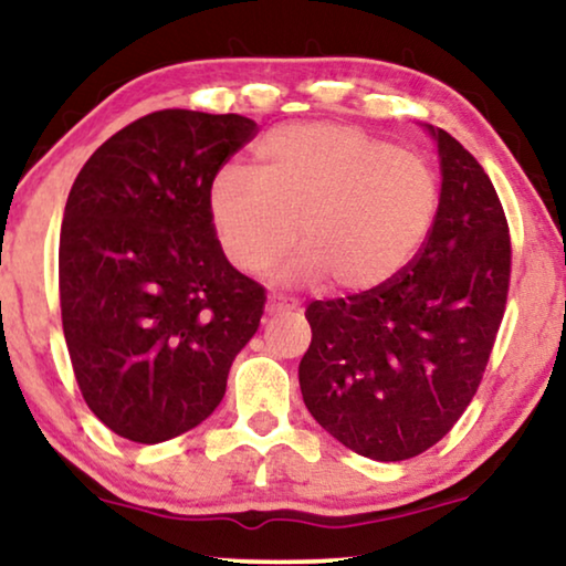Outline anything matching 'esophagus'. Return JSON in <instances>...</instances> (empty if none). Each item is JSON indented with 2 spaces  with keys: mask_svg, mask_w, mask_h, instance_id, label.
<instances>
[{
  "mask_svg": "<svg viewBox=\"0 0 566 566\" xmlns=\"http://www.w3.org/2000/svg\"><path fill=\"white\" fill-rule=\"evenodd\" d=\"M291 308H296V301L289 298V296H268V304H265V312L268 314H283V312H291Z\"/></svg>",
  "mask_w": 566,
  "mask_h": 566,
  "instance_id": "34e87169",
  "label": "esophagus"
}]
</instances>
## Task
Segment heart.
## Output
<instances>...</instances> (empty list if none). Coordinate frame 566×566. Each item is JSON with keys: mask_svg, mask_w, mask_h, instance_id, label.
Masks as SVG:
<instances>
[{"mask_svg": "<svg viewBox=\"0 0 566 566\" xmlns=\"http://www.w3.org/2000/svg\"><path fill=\"white\" fill-rule=\"evenodd\" d=\"M440 185L428 161L345 123H291L254 146L250 177L221 172L208 216L239 273L273 268L298 239L296 277L363 293L399 275L438 219Z\"/></svg>", "mask_w": 566, "mask_h": 566, "instance_id": "heart-1", "label": "heart"}]
</instances>
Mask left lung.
<instances>
[{
  "label": "left lung",
  "mask_w": 566,
  "mask_h": 566,
  "mask_svg": "<svg viewBox=\"0 0 566 566\" xmlns=\"http://www.w3.org/2000/svg\"><path fill=\"white\" fill-rule=\"evenodd\" d=\"M440 206L415 260L374 291L312 301L308 412L376 461L415 459L467 412L505 316L510 227L482 165L443 128Z\"/></svg>",
  "instance_id": "1"
}]
</instances>
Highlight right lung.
I'll list each match as a JSON object with an SVG mask.
<instances>
[{
    "mask_svg": "<svg viewBox=\"0 0 566 566\" xmlns=\"http://www.w3.org/2000/svg\"><path fill=\"white\" fill-rule=\"evenodd\" d=\"M254 136L237 113L157 111L76 175L61 324L82 397L115 436L161 443L203 422L260 327L265 289L229 265L208 216L216 175Z\"/></svg>",
    "mask_w": 566,
    "mask_h": 566,
    "instance_id": "1",
    "label": "right lung"
}]
</instances>
